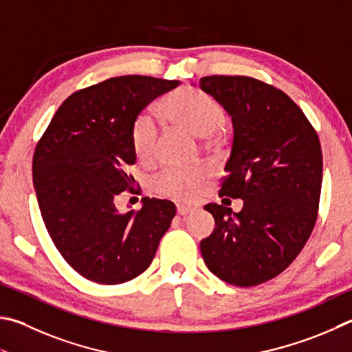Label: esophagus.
Listing matches in <instances>:
<instances>
[{
	"label": "esophagus",
	"instance_id": "obj_1",
	"mask_svg": "<svg viewBox=\"0 0 352 352\" xmlns=\"http://www.w3.org/2000/svg\"><path fill=\"white\" fill-rule=\"evenodd\" d=\"M194 210V208H190V206H184V204H178L177 206V214L178 215H188V214H190Z\"/></svg>",
	"mask_w": 352,
	"mask_h": 352
}]
</instances>
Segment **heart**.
<instances>
[{
  "label": "heart",
  "mask_w": 352,
  "mask_h": 352,
  "mask_svg": "<svg viewBox=\"0 0 352 352\" xmlns=\"http://www.w3.org/2000/svg\"><path fill=\"white\" fill-rule=\"evenodd\" d=\"M164 120L212 142L220 140V126L225 123L226 113L212 95L198 87H182L166 98L162 107ZM132 148L135 155L149 160L155 152L157 127L148 115H138L131 127ZM210 175L208 166H194L189 169H166L162 172L154 188L162 195L177 200H194L201 192L203 184Z\"/></svg>",
  "instance_id": "1"
}]
</instances>
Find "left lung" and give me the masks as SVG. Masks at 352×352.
<instances>
[{"label": "left lung", "mask_w": 352, "mask_h": 352, "mask_svg": "<svg viewBox=\"0 0 352 352\" xmlns=\"http://www.w3.org/2000/svg\"><path fill=\"white\" fill-rule=\"evenodd\" d=\"M200 89L231 115L232 149L220 197L241 198L240 212L209 203L215 228L200 241L209 271L249 287L277 277L308 241L322 189V148L302 109L280 89L251 76H203Z\"/></svg>", "instance_id": "obj_1"}]
</instances>
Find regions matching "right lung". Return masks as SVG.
<instances>
[{"instance_id":"1","label":"right lung","mask_w":352,"mask_h":352,"mask_svg":"<svg viewBox=\"0 0 352 352\" xmlns=\"http://www.w3.org/2000/svg\"><path fill=\"white\" fill-rule=\"evenodd\" d=\"M180 81L115 76L81 89L63 103L38 142L34 188L54 245L67 263L101 285L129 282L148 270L170 226L175 204L143 198L120 214L115 197L132 189L131 127L140 112Z\"/></svg>"}]
</instances>
